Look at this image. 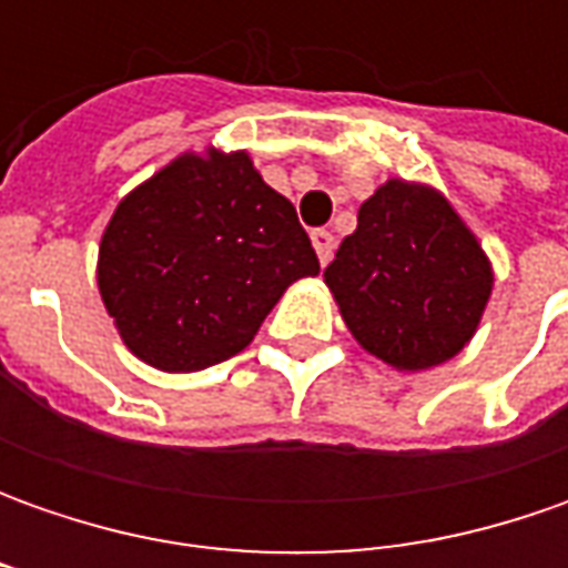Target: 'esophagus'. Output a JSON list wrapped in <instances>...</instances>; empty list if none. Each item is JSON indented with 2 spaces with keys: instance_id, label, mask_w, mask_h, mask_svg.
Listing matches in <instances>:
<instances>
[{
  "instance_id": "obj_1",
  "label": "esophagus",
  "mask_w": 568,
  "mask_h": 568,
  "mask_svg": "<svg viewBox=\"0 0 568 568\" xmlns=\"http://www.w3.org/2000/svg\"><path fill=\"white\" fill-rule=\"evenodd\" d=\"M313 246H316V255L322 265L332 262V252H335V236L328 230H313Z\"/></svg>"
}]
</instances>
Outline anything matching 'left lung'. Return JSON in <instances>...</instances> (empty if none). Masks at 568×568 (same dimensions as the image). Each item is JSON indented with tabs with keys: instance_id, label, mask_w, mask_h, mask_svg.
I'll use <instances>...</instances> for the list:
<instances>
[{
	"instance_id": "1",
	"label": "left lung",
	"mask_w": 568,
	"mask_h": 568,
	"mask_svg": "<svg viewBox=\"0 0 568 568\" xmlns=\"http://www.w3.org/2000/svg\"><path fill=\"white\" fill-rule=\"evenodd\" d=\"M322 277L354 341L398 373L458 357L493 294L477 233L439 189L402 176L363 202Z\"/></svg>"
}]
</instances>
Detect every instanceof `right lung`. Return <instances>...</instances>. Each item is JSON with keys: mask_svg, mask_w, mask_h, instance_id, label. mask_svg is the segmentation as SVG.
Returning a JSON list of instances; mask_svg holds the SVG:
<instances>
[{"mask_svg": "<svg viewBox=\"0 0 568 568\" xmlns=\"http://www.w3.org/2000/svg\"><path fill=\"white\" fill-rule=\"evenodd\" d=\"M318 258L250 151H183L125 192L103 227L98 291L122 344L161 373L246 351Z\"/></svg>", "mask_w": 568, "mask_h": 568, "instance_id": "add662e5", "label": "right lung"}]
</instances>
